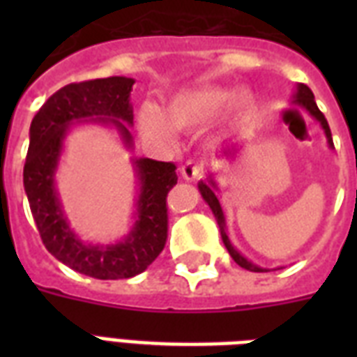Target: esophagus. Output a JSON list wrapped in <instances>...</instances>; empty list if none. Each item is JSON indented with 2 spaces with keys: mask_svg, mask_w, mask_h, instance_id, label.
<instances>
[{
  "mask_svg": "<svg viewBox=\"0 0 357 357\" xmlns=\"http://www.w3.org/2000/svg\"><path fill=\"white\" fill-rule=\"evenodd\" d=\"M181 176H183V179H187V181H195V179L204 176V167L192 161L185 162L183 167H181Z\"/></svg>",
  "mask_w": 357,
  "mask_h": 357,
  "instance_id": "34e87169",
  "label": "esophagus"
}]
</instances>
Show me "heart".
<instances>
[{
	"mask_svg": "<svg viewBox=\"0 0 357 357\" xmlns=\"http://www.w3.org/2000/svg\"><path fill=\"white\" fill-rule=\"evenodd\" d=\"M252 98L246 91L231 94L220 85H200L181 89L168 98L165 111L144 102L137 111V122L148 139L174 142L178 129L204 128L213 120H235L248 109Z\"/></svg>",
	"mask_w": 357,
	"mask_h": 357,
	"instance_id": "heart-1",
	"label": "heart"
}]
</instances>
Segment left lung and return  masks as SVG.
Returning a JSON list of instances; mask_svg holds the SVG:
<instances>
[{"mask_svg":"<svg viewBox=\"0 0 357 357\" xmlns=\"http://www.w3.org/2000/svg\"><path fill=\"white\" fill-rule=\"evenodd\" d=\"M294 100L293 103L300 105L302 109H305L307 113L317 120V122L321 123V128L324 129V135H326V140H328V146L333 148V140H332V131H330V126H328L326 119H324V114L319 111L315 103V96H313V92L310 91V86L304 85V83H298L296 85V92H294ZM237 151V142H228L226 146H222V150L218 151V157H231ZM198 190H200L202 198L206 200V204L211 207L213 215L217 218L218 222V228H220V235H222V243L224 246L228 248L229 255L234 257V261L237 263L238 266H243L246 271H252V272H268L271 268H265V266H259L252 263L250 259H246L237 248H235L234 244L229 243V237L226 234V218H224V211L222 207H220V202H218V196H217V190H218V185L213 178V174L207 176V181H198ZM276 271V268H274Z\"/></svg>","mask_w":357,"mask_h":357,"instance_id":"1","label":"left lung"}]
</instances>
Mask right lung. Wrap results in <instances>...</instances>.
<instances>
[{"label":"right lung","instance_id":"1","mask_svg":"<svg viewBox=\"0 0 357 357\" xmlns=\"http://www.w3.org/2000/svg\"><path fill=\"white\" fill-rule=\"evenodd\" d=\"M133 83L135 79L123 75L70 83L47 98L29 128L24 189L42 243L61 263L98 280L133 278L155 261L167 243V195L178 183L174 162L133 157L131 167L139 190L131 231L116 243L94 244L70 228L55 187L66 135L74 123L111 126L131 150L133 107L129 96Z\"/></svg>","mask_w":357,"mask_h":357}]
</instances>
